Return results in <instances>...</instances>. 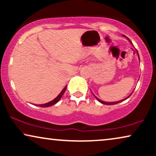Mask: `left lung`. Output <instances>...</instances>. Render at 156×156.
Instances as JSON below:
<instances>
[{
	"label": "left lung",
	"mask_w": 156,
	"mask_h": 156,
	"mask_svg": "<svg viewBox=\"0 0 156 156\" xmlns=\"http://www.w3.org/2000/svg\"><path fill=\"white\" fill-rule=\"evenodd\" d=\"M123 37H126V38H127V40H129V41L130 42V43H131V44H132V42H131V40H130L129 39V38H128L127 37H126V36H125V35H123ZM136 52H137V53H138V59H139V60H140V57H139V55H138V51H136ZM132 93H133V92H132ZM132 93L131 94H130V95L129 96V97H126V99H123V100H121V101H113V102H106V101H102V100H101V99H99V98H97V97H96V96H95L94 94V97H95V98H96V99H97L98 100V101H99V102H101V104H106V105H114V104H119V103H120V102H121V101H124V100H126V99H128V98H129V97H130V96H131V95L132 94Z\"/></svg>",
	"instance_id": "8db88e82"
}]
</instances>
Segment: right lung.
<instances>
[{"label":"right lung","instance_id":"right-lung-1","mask_svg":"<svg viewBox=\"0 0 156 156\" xmlns=\"http://www.w3.org/2000/svg\"><path fill=\"white\" fill-rule=\"evenodd\" d=\"M66 89H67V86H66L65 88H64L62 90V91L59 94V95L57 96V97L55 98V99H54L53 100H52V101H50V102H48V103L46 104H38V106H40V107H49V106H51L52 105H54V104H55L56 103H57L59 100H60V99L62 98V97L64 93L66 91ZM37 105V104H36Z\"/></svg>","mask_w":156,"mask_h":156}]
</instances>
